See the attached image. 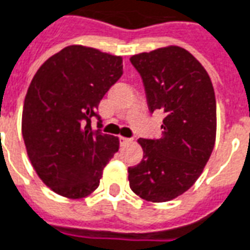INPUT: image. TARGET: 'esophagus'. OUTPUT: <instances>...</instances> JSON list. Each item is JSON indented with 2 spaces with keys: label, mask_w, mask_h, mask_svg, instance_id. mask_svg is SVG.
<instances>
[{
  "label": "esophagus",
  "mask_w": 250,
  "mask_h": 250,
  "mask_svg": "<svg viewBox=\"0 0 250 250\" xmlns=\"http://www.w3.org/2000/svg\"><path fill=\"white\" fill-rule=\"evenodd\" d=\"M120 143H121V146H126L129 143H132V139H129V137H120Z\"/></svg>",
  "instance_id": "esophagus-1"
}]
</instances>
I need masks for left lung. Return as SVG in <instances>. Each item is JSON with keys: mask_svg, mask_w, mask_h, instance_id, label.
I'll list each match as a JSON object with an SVG mask.
<instances>
[{"mask_svg": "<svg viewBox=\"0 0 250 250\" xmlns=\"http://www.w3.org/2000/svg\"><path fill=\"white\" fill-rule=\"evenodd\" d=\"M130 62L142 76L149 110L166 117L159 139H139L144 154L128 168L129 185L144 200L165 203L193 185L214 149V87L204 66L180 46L139 53Z\"/></svg>", "mask_w": 250, "mask_h": 250, "instance_id": "obj_1", "label": "left lung"}]
</instances>
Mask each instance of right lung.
I'll list each match as a JSON object with an SVG mask.
<instances>
[{"label":"right lung","mask_w":250,"mask_h":250,"mask_svg":"<svg viewBox=\"0 0 250 250\" xmlns=\"http://www.w3.org/2000/svg\"><path fill=\"white\" fill-rule=\"evenodd\" d=\"M121 76V56L70 44L32 77L21 117L24 144L38 177L57 194L76 200L99 187L120 140L91 129V117Z\"/></svg>","instance_id":"add662e5"}]
</instances>
